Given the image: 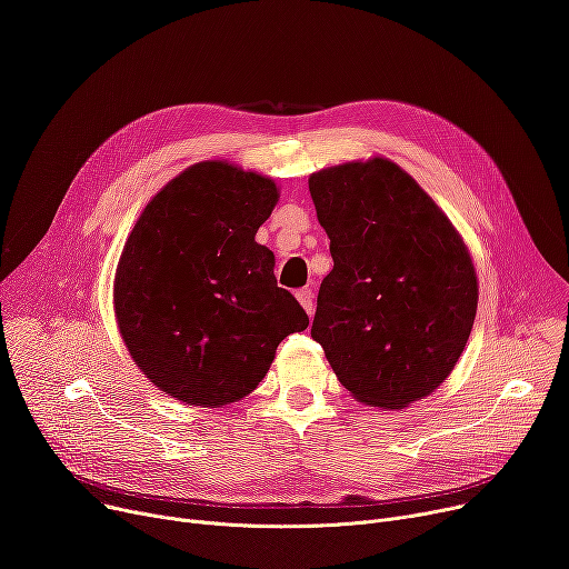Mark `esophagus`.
Masks as SVG:
<instances>
[{"instance_id":"1","label":"esophagus","mask_w":569,"mask_h":569,"mask_svg":"<svg viewBox=\"0 0 569 569\" xmlns=\"http://www.w3.org/2000/svg\"><path fill=\"white\" fill-rule=\"evenodd\" d=\"M297 300H300V305L305 307V311H307L309 316H313L316 302H313V290H311V288H302V290H297Z\"/></svg>"}]
</instances>
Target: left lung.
<instances>
[{
	"label": "left lung",
	"instance_id": "obj_1",
	"mask_svg": "<svg viewBox=\"0 0 569 569\" xmlns=\"http://www.w3.org/2000/svg\"><path fill=\"white\" fill-rule=\"evenodd\" d=\"M309 191L335 260L311 337L357 401L399 410L429 397L459 362L477 313L461 234L380 157L313 172Z\"/></svg>",
	"mask_w": 569,
	"mask_h": 569
}]
</instances>
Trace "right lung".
<instances>
[{
    "label": "right lung",
    "mask_w": 569,
    "mask_h": 569,
    "mask_svg": "<svg viewBox=\"0 0 569 569\" xmlns=\"http://www.w3.org/2000/svg\"><path fill=\"white\" fill-rule=\"evenodd\" d=\"M279 189L226 161L187 168L149 200L114 274V313L133 362L168 397L202 408L242 399L309 316L277 286L256 242Z\"/></svg>",
    "instance_id": "obj_1"
}]
</instances>
